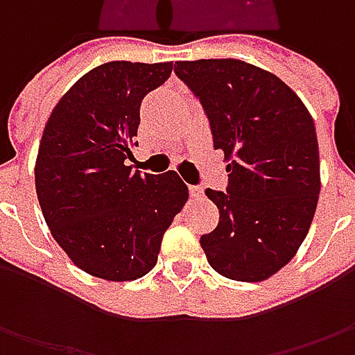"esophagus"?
<instances>
[{
    "label": "esophagus",
    "mask_w": 355,
    "mask_h": 355,
    "mask_svg": "<svg viewBox=\"0 0 355 355\" xmlns=\"http://www.w3.org/2000/svg\"><path fill=\"white\" fill-rule=\"evenodd\" d=\"M189 196L191 198H203V189L198 185H189Z\"/></svg>",
    "instance_id": "obj_1"
}]
</instances>
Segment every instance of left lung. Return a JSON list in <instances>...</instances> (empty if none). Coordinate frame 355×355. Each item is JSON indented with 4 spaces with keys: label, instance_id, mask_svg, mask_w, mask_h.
Returning <instances> with one entry per match:
<instances>
[{
    "label": "left lung",
    "instance_id": "obj_1",
    "mask_svg": "<svg viewBox=\"0 0 355 355\" xmlns=\"http://www.w3.org/2000/svg\"><path fill=\"white\" fill-rule=\"evenodd\" d=\"M209 118L213 148L225 154L227 193L205 189L219 223L199 243L213 270L261 282L306 239L320 196L314 120L279 76L239 59L178 61Z\"/></svg>",
    "mask_w": 355,
    "mask_h": 355
}]
</instances>
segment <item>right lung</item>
Wrapping results in <instances>:
<instances>
[{"instance_id":"add662e5","label":"right lung","mask_w":355,"mask_h":355,"mask_svg":"<svg viewBox=\"0 0 355 355\" xmlns=\"http://www.w3.org/2000/svg\"><path fill=\"white\" fill-rule=\"evenodd\" d=\"M173 62L110 61L83 75L53 108L35 162V189L53 239L80 270L112 282L156 266L162 237L189 198L175 171L126 166L140 104Z\"/></svg>"}]
</instances>
